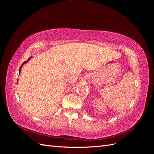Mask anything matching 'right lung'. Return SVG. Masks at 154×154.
<instances>
[{"mask_svg": "<svg viewBox=\"0 0 154 154\" xmlns=\"http://www.w3.org/2000/svg\"><path fill=\"white\" fill-rule=\"evenodd\" d=\"M31 57H29V58H28V60H27V61H26V62H24V63H22V66H20V69H19V74H20V71H21V69H22V66H23V65H24V63H26V62H28V61H29V60H30V59H31ZM17 83H18V81H17Z\"/></svg>", "mask_w": 154, "mask_h": 154, "instance_id": "add662e5", "label": "right lung"}]
</instances>
